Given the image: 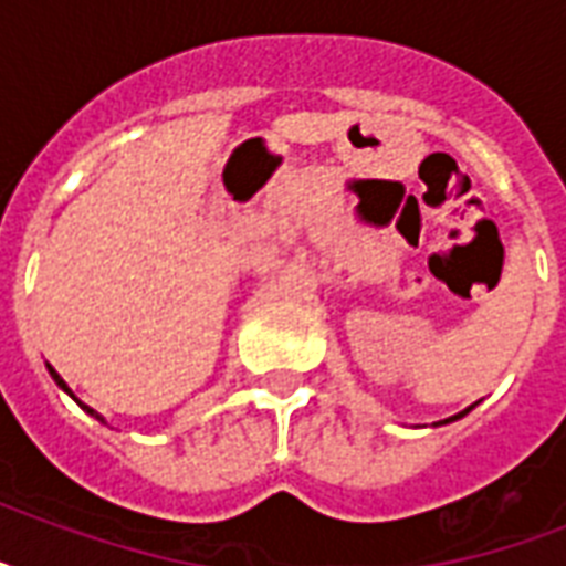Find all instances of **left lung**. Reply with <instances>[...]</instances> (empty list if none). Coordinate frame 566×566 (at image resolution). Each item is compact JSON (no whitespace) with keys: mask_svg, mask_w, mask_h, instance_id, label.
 <instances>
[{"mask_svg":"<svg viewBox=\"0 0 566 566\" xmlns=\"http://www.w3.org/2000/svg\"><path fill=\"white\" fill-rule=\"evenodd\" d=\"M475 405H479V402H475ZM475 405H470V408H464V411H458V413H455V417H447V420H440V422H434V426H447V422H455V420H461V417H467V413L473 411Z\"/></svg>","mask_w":566,"mask_h":566,"instance_id":"1","label":"left lung"}]
</instances>
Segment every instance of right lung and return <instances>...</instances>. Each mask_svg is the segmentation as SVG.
<instances>
[{"instance_id": "1", "label": "right lung", "mask_w": 566, "mask_h": 566, "mask_svg": "<svg viewBox=\"0 0 566 566\" xmlns=\"http://www.w3.org/2000/svg\"><path fill=\"white\" fill-rule=\"evenodd\" d=\"M46 370H49V376L55 378V385H57V387H61V390H64V394H66V396H70V399H75V402H78V408H82V411H84V413H91V417H96V420H99V422H105V426H108V420H105V417H102V413H99V411H93L91 405H84V402H82V399H78V396H75V394H73V390H70V385H66L64 378L57 376V373H55V367H49V364H46Z\"/></svg>"}]
</instances>
